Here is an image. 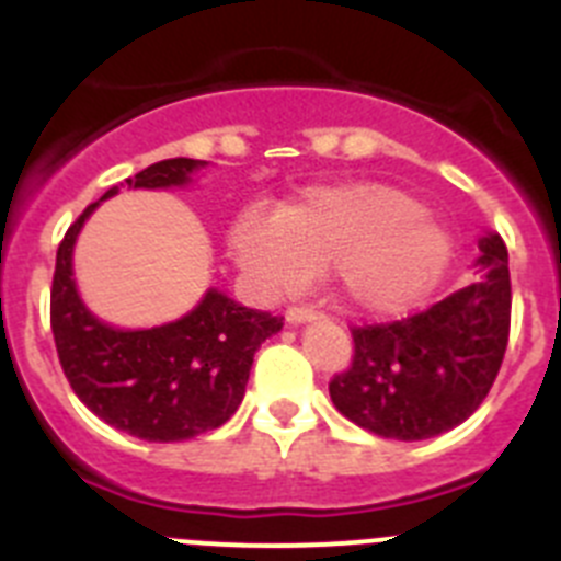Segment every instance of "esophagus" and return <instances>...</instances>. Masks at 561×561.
<instances>
[{"label":"esophagus","instance_id":"1","mask_svg":"<svg viewBox=\"0 0 561 561\" xmlns=\"http://www.w3.org/2000/svg\"><path fill=\"white\" fill-rule=\"evenodd\" d=\"M314 317H317L314 306H309V304L289 306V311H286V323L297 325V323H306V320H314Z\"/></svg>","mask_w":561,"mask_h":561}]
</instances>
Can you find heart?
<instances>
[{
	"label": "heart",
	"instance_id": "b5f03b06",
	"mask_svg": "<svg viewBox=\"0 0 561 561\" xmlns=\"http://www.w3.org/2000/svg\"><path fill=\"white\" fill-rule=\"evenodd\" d=\"M232 252L275 291L297 289L334 266L345 304L393 314L433 289L453 257V241L410 193L351 182L314 187L277 213L275 225L247 216L232 230Z\"/></svg>",
	"mask_w": 561,
	"mask_h": 561
}]
</instances>
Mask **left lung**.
<instances>
[{"label": "left lung", "mask_w": 561, "mask_h": 561, "mask_svg": "<svg viewBox=\"0 0 561 561\" xmlns=\"http://www.w3.org/2000/svg\"><path fill=\"white\" fill-rule=\"evenodd\" d=\"M478 280L430 309L354 325L351 365L329 381L334 408L379 438L421 440L463 424L492 390L512 331L508 250L480 241Z\"/></svg>", "instance_id": "1"}]
</instances>
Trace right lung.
Segmentation results:
<instances>
[{
	"instance_id": "right-lung-1",
	"label": "right lung",
	"mask_w": 561,
	"mask_h": 561,
	"mask_svg": "<svg viewBox=\"0 0 561 561\" xmlns=\"http://www.w3.org/2000/svg\"><path fill=\"white\" fill-rule=\"evenodd\" d=\"M199 165L205 162L187 157L153 162L126 185H185ZM112 193L117 187H108L101 202ZM95 205L58 244L49 289V325L69 388L98 419L134 438L173 444L221 427L244 399L252 356L266 336L284 329V317L247 309L210 289L176 323L146 331L103 325L83 309L72 280V244Z\"/></svg>"
}]
</instances>
